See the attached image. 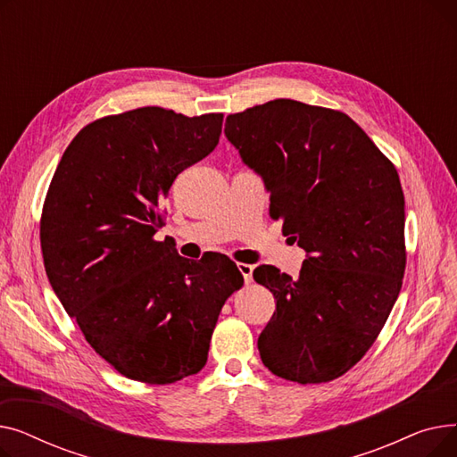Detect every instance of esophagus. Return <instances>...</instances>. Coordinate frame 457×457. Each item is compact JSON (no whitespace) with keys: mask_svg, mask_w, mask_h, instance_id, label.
Returning a JSON list of instances; mask_svg holds the SVG:
<instances>
[{"mask_svg":"<svg viewBox=\"0 0 457 457\" xmlns=\"http://www.w3.org/2000/svg\"><path fill=\"white\" fill-rule=\"evenodd\" d=\"M237 269H238V272L243 274L246 283H252V274H253V267L252 265H248V262H238Z\"/></svg>","mask_w":457,"mask_h":457,"instance_id":"esophagus-1","label":"esophagus"}]
</instances>
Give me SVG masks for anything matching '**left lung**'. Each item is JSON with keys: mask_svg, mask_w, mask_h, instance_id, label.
I'll return each instance as SVG.
<instances>
[{"mask_svg": "<svg viewBox=\"0 0 457 457\" xmlns=\"http://www.w3.org/2000/svg\"><path fill=\"white\" fill-rule=\"evenodd\" d=\"M224 133L265 181L272 219L307 252L295 279L253 270L276 298L257 341L262 363L303 386L339 378L374 345L402 289L396 168L348 114L295 100L229 114Z\"/></svg>", "mask_w": 457, "mask_h": 457, "instance_id": "8db88e82", "label": "left lung"}]
</instances>
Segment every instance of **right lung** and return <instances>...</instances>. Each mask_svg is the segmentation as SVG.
Segmentation results:
<instances>
[{"label": "right lung", "mask_w": 457, "mask_h": 457, "mask_svg": "<svg viewBox=\"0 0 457 457\" xmlns=\"http://www.w3.org/2000/svg\"><path fill=\"white\" fill-rule=\"evenodd\" d=\"M222 120L162 107L94 120L47 188V279L87 343L129 379L166 386L200 372L222 305L245 283L226 255L190 261L154 238L168 190L216 148Z\"/></svg>", "instance_id": "obj_1"}]
</instances>
